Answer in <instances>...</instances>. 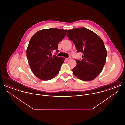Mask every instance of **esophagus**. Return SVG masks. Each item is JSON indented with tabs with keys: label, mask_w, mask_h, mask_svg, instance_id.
Returning a JSON list of instances; mask_svg holds the SVG:
<instances>
[{
	"label": "esophagus",
	"mask_w": 125,
	"mask_h": 125,
	"mask_svg": "<svg viewBox=\"0 0 125 125\" xmlns=\"http://www.w3.org/2000/svg\"><path fill=\"white\" fill-rule=\"evenodd\" d=\"M71 58H66L65 59V60H66V61H69V60H71Z\"/></svg>",
	"instance_id": "34e87169"
}]
</instances>
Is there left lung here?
I'll return each mask as SVG.
<instances>
[{"label": "left lung", "instance_id": "left-lung-1", "mask_svg": "<svg viewBox=\"0 0 125 125\" xmlns=\"http://www.w3.org/2000/svg\"><path fill=\"white\" fill-rule=\"evenodd\" d=\"M66 35L74 43L77 52L83 53V59L76 60V66L72 69L73 74L85 81L95 79L106 63L107 51L101 38L85 28L68 30Z\"/></svg>", "mask_w": 125, "mask_h": 125}]
</instances>
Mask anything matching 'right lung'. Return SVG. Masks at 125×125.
Returning a JSON list of instances; mask_svg holds the SVG:
<instances>
[{
  "instance_id": "1",
  "label": "right lung",
  "mask_w": 125,
  "mask_h": 125,
  "mask_svg": "<svg viewBox=\"0 0 125 125\" xmlns=\"http://www.w3.org/2000/svg\"><path fill=\"white\" fill-rule=\"evenodd\" d=\"M66 30L48 29L37 32L30 39L26 53L30 68L36 76L49 80L59 73L64 58L56 56L58 43L65 37ZM57 53L55 54H56Z\"/></svg>"
}]
</instances>
